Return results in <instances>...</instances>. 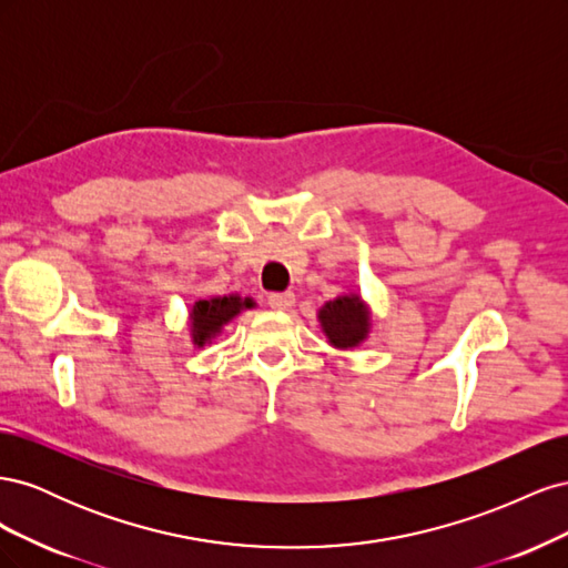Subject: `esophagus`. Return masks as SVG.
<instances>
[{
    "instance_id": "obj_1",
    "label": "esophagus",
    "mask_w": 568,
    "mask_h": 568,
    "mask_svg": "<svg viewBox=\"0 0 568 568\" xmlns=\"http://www.w3.org/2000/svg\"><path fill=\"white\" fill-rule=\"evenodd\" d=\"M267 303H270L272 311H291V307H294V303H296V296L291 294V291H284V294H270Z\"/></svg>"
}]
</instances>
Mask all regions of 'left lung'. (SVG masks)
<instances>
[{"instance_id": "8db88e82", "label": "left lung", "mask_w": 568, "mask_h": 568, "mask_svg": "<svg viewBox=\"0 0 568 568\" xmlns=\"http://www.w3.org/2000/svg\"><path fill=\"white\" fill-rule=\"evenodd\" d=\"M317 320L332 346L341 351L359 346V343L367 338L372 326L369 307L355 294H346L324 303L320 307Z\"/></svg>"}]
</instances>
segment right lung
Wrapping results in <instances>:
<instances>
[{
    "label": "right lung",
    "instance_id": "1",
    "mask_svg": "<svg viewBox=\"0 0 568 568\" xmlns=\"http://www.w3.org/2000/svg\"><path fill=\"white\" fill-rule=\"evenodd\" d=\"M251 298L242 296H213V298H203L192 305V313H189V324H192V338L194 346H205L220 334L222 326L232 322L244 307H251Z\"/></svg>",
    "mask_w": 568,
    "mask_h": 568
}]
</instances>
